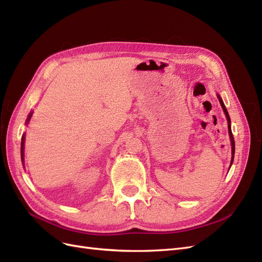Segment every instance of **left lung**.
I'll return each mask as SVG.
<instances>
[{"instance_id": "8db88e82", "label": "left lung", "mask_w": 262, "mask_h": 262, "mask_svg": "<svg viewBox=\"0 0 262 262\" xmlns=\"http://www.w3.org/2000/svg\"><path fill=\"white\" fill-rule=\"evenodd\" d=\"M217 98L220 100V104L222 106V108H223V112L226 116V119H227V122H228V134H229V138H231V145H232V161H231V165L233 164V161H234V154H235V141H234V137H233V133H232V129H231V118H229V115L227 113V109L224 105L223 100H222V98L220 97V95H217Z\"/></svg>"}]
</instances>
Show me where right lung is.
Here are the masks:
<instances>
[{
	"label": "right lung",
	"mask_w": 262,
	"mask_h": 262,
	"mask_svg": "<svg viewBox=\"0 0 262 262\" xmlns=\"http://www.w3.org/2000/svg\"><path fill=\"white\" fill-rule=\"evenodd\" d=\"M31 116H33V113H30V114L28 115L26 123L29 122ZM24 143H25V134H23V137H21V144H20V155H21V162H23V163H24Z\"/></svg>",
	"instance_id": "obj_1"
}]
</instances>
